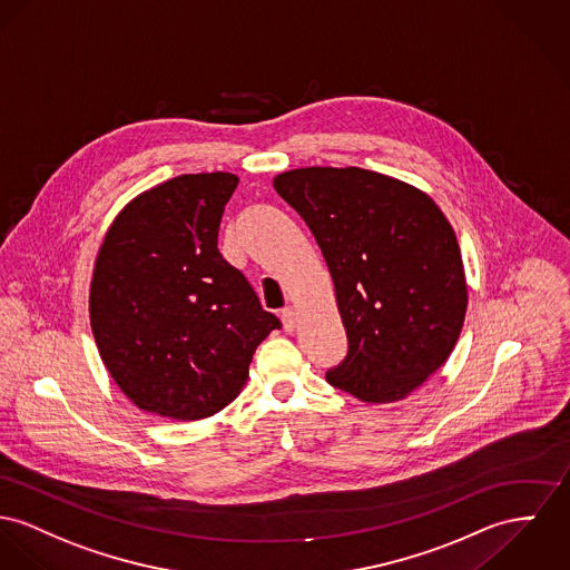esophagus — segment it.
Wrapping results in <instances>:
<instances>
[{
  "mask_svg": "<svg viewBox=\"0 0 570 570\" xmlns=\"http://www.w3.org/2000/svg\"><path fill=\"white\" fill-rule=\"evenodd\" d=\"M282 323H284L286 332H293L297 327V312L291 306L284 307L282 309Z\"/></svg>",
  "mask_w": 570,
  "mask_h": 570,
  "instance_id": "obj_1",
  "label": "esophagus"
}]
</instances>
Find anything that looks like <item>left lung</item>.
<instances>
[{
  "mask_svg": "<svg viewBox=\"0 0 570 570\" xmlns=\"http://www.w3.org/2000/svg\"><path fill=\"white\" fill-rule=\"evenodd\" d=\"M330 266L347 355L327 382L366 403L419 389L455 347L466 282L453 227L414 186L357 167L273 179Z\"/></svg>",
  "mask_w": 570,
  "mask_h": 570,
  "instance_id": "8db88e82",
  "label": "left lung"
}]
</instances>
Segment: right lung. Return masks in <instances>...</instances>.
Wrapping results in <instances>:
<instances>
[{"label":"right lung","mask_w":570,"mask_h":570,"mask_svg":"<svg viewBox=\"0 0 570 570\" xmlns=\"http://www.w3.org/2000/svg\"><path fill=\"white\" fill-rule=\"evenodd\" d=\"M232 174L179 176L117 217L90 284L99 355L140 410L197 421L240 393L254 351L282 323L220 256Z\"/></svg>","instance_id":"obj_1"}]
</instances>
